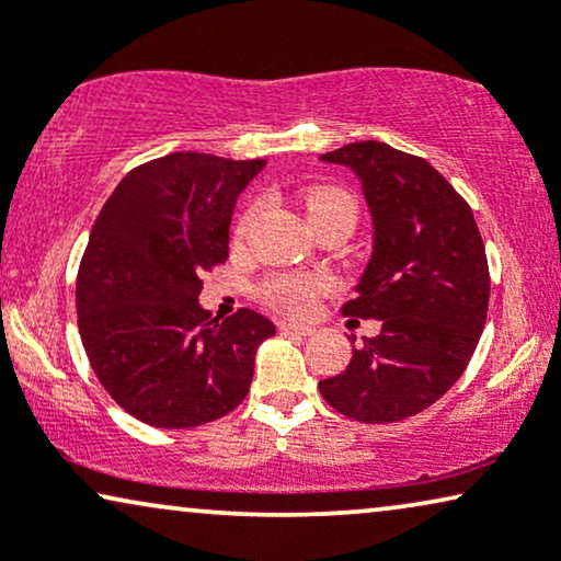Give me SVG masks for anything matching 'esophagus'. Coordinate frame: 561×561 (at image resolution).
I'll list each match as a JSON object with an SVG mask.
<instances>
[{"label": "esophagus", "instance_id": "obj_1", "mask_svg": "<svg viewBox=\"0 0 561 561\" xmlns=\"http://www.w3.org/2000/svg\"><path fill=\"white\" fill-rule=\"evenodd\" d=\"M278 330H280L283 334H286V332H290V334H301V337H309V334H311V327L286 322V319H283V322H278Z\"/></svg>", "mask_w": 561, "mask_h": 561}]
</instances>
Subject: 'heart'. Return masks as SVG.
Segmentation results:
<instances>
[{
	"label": "heart",
	"instance_id": "heart-1",
	"mask_svg": "<svg viewBox=\"0 0 561 561\" xmlns=\"http://www.w3.org/2000/svg\"><path fill=\"white\" fill-rule=\"evenodd\" d=\"M304 208L311 218L317 229L327 227V224L345 221L355 227V218H358V203L343 187L334 185H314L304 193ZM260 203H252V206L244 208V214L239 216L234 227V239L237 242H247L252 234L254 224L260 218ZM332 290V278L324 273H309V275H296V273H280L271 275L263 286H260V296L267 307L275 311H283V314L304 317L314 309L317 298L330 294Z\"/></svg>",
	"mask_w": 561,
	"mask_h": 561
}]
</instances>
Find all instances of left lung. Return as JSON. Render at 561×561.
Returning a JSON list of instances; mask_svg holds the SVG:
<instances>
[{"instance_id":"left-lung-1","label":"left lung","mask_w":561,"mask_h":561,"mask_svg":"<svg viewBox=\"0 0 561 561\" xmlns=\"http://www.w3.org/2000/svg\"><path fill=\"white\" fill-rule=\"evenodd\" d=\"M358 174L374 216V254L345 317L381 332L319 381L327 404L358 423H399L446 394L477 351L490 267L469 203L423 157L381 141L322 154Z\"/></svg>"}]
</instances>
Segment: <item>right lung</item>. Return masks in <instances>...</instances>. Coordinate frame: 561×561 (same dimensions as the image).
<instances>
[{
	"mask_svg": "<svg viewBox=\"0 0 561 561\" xmlns=\"http://www.w3.org/2000/svg\"><path fill=\"white\" fill-rule=\"evenodd\" d=\"M265 159L174 151L130 170L105 201L77 273L79 334L94 376L154 427L214 423L242 404L271 319H210L201 275L229 257L237 195Z\"/></svg>",
	"mask_w": 561,
	"mask_h": 561,
	"instance_id": "1",
	"label": "right lung"
}]
</instances>
